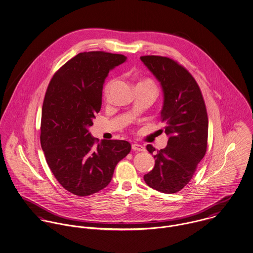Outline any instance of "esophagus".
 <instances>
[{
	"label": "esophagus",
	"instance_id": "34e87169",
	"mask_svg": "<svg viewBox=\"0 0 253 253\" xmlns=\"http://www.w3.org/2000/svg\"><path fill=\"white\" fill-rule=\"evenodd\" d=\"M132 149L134 151H144L145 150L144 146H142L141 144H139V143H133L132 144Z\"/></svg>",
	"mask_w": 253,
	"mask_h": 253
}]
</instances>
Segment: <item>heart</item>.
Instances as JSON below:
<instances>
[{"label": "heart", "instance_id": "b5f03b06", "mask_svg": "<svg viewBox=\"0 0 253 253\" xmlns=\"http://www.w3.org/2000/svg\"><path fill=\"white\" fill-rule=\"evenodd\" d=\"M115 84H116V80L113 79V80H111L107 84L105 85L104 97L106 99L109 98V95H110V93H111V91H112V89H113V87L115 85ZM141 86L142 87H150V88L155 89V85L153 84V82L151 80H149V79H141V80H139L136 87H141Z\"/></svg>", "mask_w": 253, "mask_h": 253}]
</instances>
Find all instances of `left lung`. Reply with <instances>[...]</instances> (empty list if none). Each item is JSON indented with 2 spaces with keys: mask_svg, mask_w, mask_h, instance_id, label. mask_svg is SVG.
I'll use <instances>...</instances> for the list:
<instances>
[{
  "mask_svg": "<svg viewBox=\"0 0 253 253\" xmlns=\"http://www.w3.org/2000/svg\"><path fill=\"white\" fill-rule=\"evenodd\" d=\"M140 60L161 84V112L167 146L160 150L148 144L155 166L144 174L145 183L162 193H176L192 178L207 151L209 119L201 89L192 75L176 61L146 55Z\"/></svg>",
  "mask_w": 253,
  "mask_h": 253,
  "instance_id": "left-lung-1",
  "label": "left lung"
}]
</instances>
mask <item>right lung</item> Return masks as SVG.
<instances>
[{
    "label": "right lung",
    "mask_w": 253,
    "mask_h": 253,
    "mask_svg": "<svg viewBox=\"0 0 253 253\" xmlns=\"http://www.w3.org/2000/svg\"><path fill=\"white\" fill-rule=\"evenodd\" d=\"M122 54L82 52L64 64L47 86L41 122V144L58 182L84 197L108 186L117 163L129 154L126 140L100 143L88 128L102 107V91L110 70L125 62Z\"/></svg>",
    "instance_id": "1"
}]
</instances>
